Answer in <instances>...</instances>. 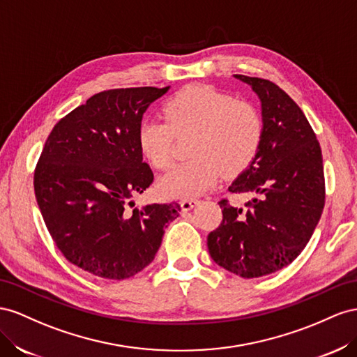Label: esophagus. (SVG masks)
Segmentation results:
<instances>
[{
    "instance_id": "esophagus-1",
    "label": "esophagus",
    "mask_w": 357,
    "mask_h": 357,
    "mask_svg": "<svg viewBox=\"0 0 357 357\" xmlns=\"http://www.w3.org/2000/svg\"><path fill=\"white\" fill-rule=\"evenodd\" d=\"M197 205H199V200H196V199H185V200L181 202V208L184 211H191L192 208L197 206Z\"/></svg>"
}]
</instances>
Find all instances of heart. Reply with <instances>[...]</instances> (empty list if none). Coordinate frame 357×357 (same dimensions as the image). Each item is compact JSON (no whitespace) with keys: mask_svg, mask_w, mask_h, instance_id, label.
Wrapping results in <instances>:
<instances>
[{"mask_svg":"<svg viewBox=\"0 0 357 357\" xmlns=\"http://www.w3.org/2000/svg\"><path fill=\"white\" fill-rule=\"evenodd\" d=\"M165 119L140 122L137 145L151 166L166 169L172 161L175 135H195L190 155L173 166L157 188L167 199H195L217 184L221 172L235 175L256 157L263 137V119L257 107L235 100L211 85H188L167 100Z\"/></svg>","mask_w":357,"mask_h":357,"instance_id":"1","label":"heart"}]
</instances>
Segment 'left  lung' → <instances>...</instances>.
Masks as SVG:
<instances>
[{"instance_id":"1","label":"left lung","mask_w":357,"mask_h":357,"mask_svg":"<svg viewBox=\"0 0 357 357\" xmlns=\"http://www.w3.org/2000/svg\"><path fill=\"white\" fill-rule=\"evenodd\" d=\"M260 100L263 137L256 157L229 191L247 209L220 202L222 221L209 233L212 260L242 278L286 268L311 239L324 206L321 149L301 107L271 80L235 75Z\"/></svg>"}]
</instances>
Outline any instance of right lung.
I'll list each match as a JSON object with an SVG mask.
<instances>
[{"label":"right lung","mask_w":357,"mask_h":357,"mask_svg":"<svg viewBox=\"0 0 357 357\" xmlns=\"http://www.w3.org/2000/svg\"><path fill=\"white\" fill-rule=\"evenodd\" d=\"M170 86L98 93L50 131L34 173V191L50 236L77 268L126 280L154 260L178 203L126 205L154 175L137 145L146 109ZM131 203V202H130Z\"/></svg>","instance_id":"add662e5"}]
</instances>
